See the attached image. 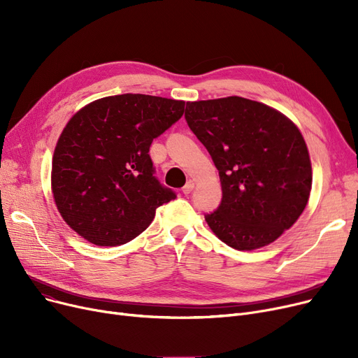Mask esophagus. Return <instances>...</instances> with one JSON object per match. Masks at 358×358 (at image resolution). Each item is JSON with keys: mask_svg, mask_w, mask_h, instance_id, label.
<instances>
[{"mask_svg": "<svg viewBox=\"0 0 358 358\" xmlns=\"http://www.w3.org/2000/svg\"><path fill=\"white\" fill-rule=\"evenodd\" d=\"M194 185H196V181L194 180H189V181H187V184L182 187V193L184 194H190L193 192V189H194Z\"/></svg>", "mask_w": 358, "mask_h": 358, "instance_id": "esophagus-1", "label": "esophagus"}]
</instances>
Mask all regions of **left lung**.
Here are the masks:
<instances>
[{
	"label": "left lung",
	"mask_w": 358,
	"mask_h": 358,
	"mask_svg": "<svg viewBox=\"0 0 358 358\" xmlns=\"http://www.w3.org/2000/svg\"><path fill=\"white\" fill-rule=\"evenodd\" d=\"M185 120L219 171L222 203L206 215L238 251L268 245L303 213L312 164L299 127L278 110L243 97L187 101Z\"/></svg>",
	"instance_id": "8db88e82"
}]
</instances>
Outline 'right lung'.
<instances>
[{"instance_id":"right-lung-1","label":"right lung","mask_w":358,"mask_h":358,"mask_svg":"<svg viewBox=\"0 0 358 358\" xmlns=\"http://www.w3.org/2000/svg\"><path fill=\"white\" fill-rule=\"evenodd\" d=\"M184 104L120 94L91 101L69 119L53 150L50 189L72 231L94 245H123L176 199L154 177L148 152L182 116Z\"/></svg>"}]
</instances>
